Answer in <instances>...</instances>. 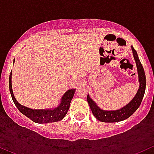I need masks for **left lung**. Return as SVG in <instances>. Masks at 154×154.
<instances>
[{
	"label": "left lung",
	"instance_id": "8db88e82",
	"mask_svg": "<svg viewBox=\"0 0 154 154\" xmlns=\"http://www.w3.org/2000/svg\"><path fill=\"white\" fill-rule=\"evenodd\" d=\"M131 48L132 51H133V58H134L136 65H137L139 83H140L137 92L131 101L119 109L103 110L98 106V105L91 99L89 95L87 96V102L90 106L92 114L98 120L101 121V122L116 123V122L125 120L126 119L130 117V116L133 115L136 110L139 108V106H140L144 93H145V90H146V75H145L142 64L139 59L137 51L133 48V46H131Z\"/></svg>",
	"mask_w": 154,
	"mask_h": 154
}]
</instances>
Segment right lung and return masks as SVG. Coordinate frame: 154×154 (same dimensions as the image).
I'll return each instance as SVG.
<instances>
[{
    "label": "right lung",
    "mask_w": 154,
    "mask_h": 154,
    "mask_svg": "<svg viewBox=\"0 0 154 154\" xmlns=\"http://www.w3.org/2000/svg\"><path fill=\"white\" fill-rule=\"evenodd\" d=\"M15 59H14V63ZM11 75L12 71L9 76V89H10L11 98L13 99L14 103L15 104L17 109L25 116L29 118L30 119L37 123H55L62 120L65 115L67 114L69 109L70 103L73 96H74L75 89H71L65 92L62 97L61 98V101L58 106L53 109H33L28 108L21 105L16 100L14 96L13 90H12L11 85Z\"/></svg>",
    "instance_id": "right-lung-1"
}]
</instances>
